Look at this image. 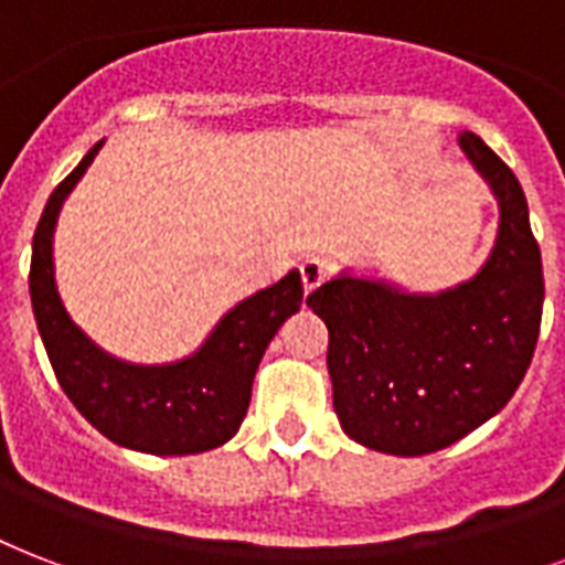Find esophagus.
Wrapping results in <instances>:
<instances>
[{
	"mask_svg": "<svg viewBox=\"0 0 565 565\" xmlns=\"http://www.w3.org/2000/svg\"><path fill=\"white\" fill-rule=\"evenodd\" d=\"M299 273H301V287H305V292H311L326 281L329 266H326V260H322L320 254H311V257H305V260H301Z\"/></svg>",
	"mask_w": 565,
	"mask_h": 565,
	"instance_id": "1",
	"label": "esophagus"
}]
</instances>
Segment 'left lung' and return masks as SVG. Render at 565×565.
I'll return each mask as SVG.
<instances>
[{
	"instance_id": "1",
	"label": "left lung",
	"mask_w": 565,
	"mask_h": 565,
	"mask_svg": "<svg viewBox=\"0 0 565 565\" xmlns=\"http://www.w3.org/2000/svg\"><path fill=\"white\" fill-rule=\"evenodd\" d=\"M459 148L501 213L480 273L438 292L340 273L308 296L329 329L340 426L379 454H436L486 424L522 385L540 338L542 254L522 183L480 136L459 132Z\"/></svg>"
}]
</instances>
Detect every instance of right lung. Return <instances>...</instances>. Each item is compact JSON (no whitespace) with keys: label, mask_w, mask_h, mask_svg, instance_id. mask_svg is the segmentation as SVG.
Returning <instances> with one entry per match:
<instances>
[{"label":"right lung","mask_w":565,"mask_h":565,"mask_svg":"<svg viewBox=\"0 0 565 565\" xmlns=\"http://www.w3.org/2000/svg\"><path fill=\"white\" fill-rule=\"evenodd\" d=\"M100 148L103 141L55 186L34 231L29 292L38 331L58 385L97 433L139 454H204L236 436L269 340L301 308V278L292 269L278 284L234 305L186 359L132 364L100 350L71 320L55 287L53 264V234L64 198Z\"/></svg>","instance_id":"1"}]
</instances>
